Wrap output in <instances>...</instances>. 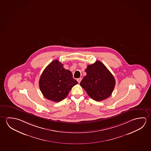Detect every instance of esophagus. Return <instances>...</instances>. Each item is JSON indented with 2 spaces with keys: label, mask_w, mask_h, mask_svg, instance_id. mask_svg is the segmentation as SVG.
Segmentation results:
<instances>
[{
  "label": "esophagus",
  "mask_w": 151,
  "mask_h": 151,
  "mask_svg": "<svg viewBox=\"0 0 151 151\" xmlns=\"http://www.w3.org/2000/svg\"><path fill=\"white\" fill-rule=\"evenodd\" d=\"M82 78H78V79H77V82H78V83H79L80 82H81V81H82Z\"/></svg>",
  "instance_id": "1"
}]
</instances>
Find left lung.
Instances as JSON below:
<instances>
[{
    "mask_svg": "<svg viewBox=\"0 0 151 151\" xmlns=\"http://www.w3.org/2000/svg\"><path fill=\"white\" fill-rule=\"evenodd\" d=\"M86 75L80 83L92 99L101 101L111 95L115 85V79L102 63L96 61L85 69Z\"/></svg>",
    "mask_w": 151,
    "mask_h": 151,
    "instance_id": "1",
    "label": "left lung"
}]
</instances>
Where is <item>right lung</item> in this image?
Masks as SVG:
<instances>
[{"label": "right lung", "mask_w": 151, "mask_h": 151, "mask_svg": "<svg viewBox=\"0 0 151 151\" xmlns=\"http://www.w3.org/2000/svg\"><path fill=\"white\" fill-rule=\"evenodd\" d=\"M77 84L72 72L65 69L58 60H53L46 67L39 81L42 95L46 99L55 102L64 99L72 87Z\"/></svg>", "instance_id": "obj_1"}]
</instances>
